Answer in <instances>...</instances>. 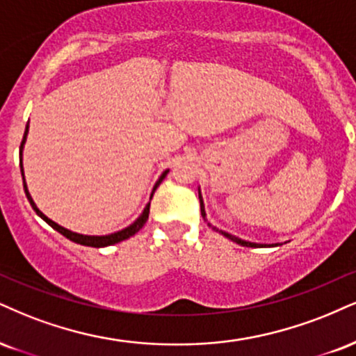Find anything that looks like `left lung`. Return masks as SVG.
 <instances>
[{
	"label": "left lung",
	"mask_w": 356,
	"mask_h": 356,
	"mask_svg": "<svg viewBox=\"0 0 356 356\" xmlns=\"http://www.w3.org/2000/svg\"><path fill=\"white\" fill-rule=\"evenodd\" d=\"M199 199H200V212H202V216L205 217V211H204V202H202V197L199 195ZM213 230H216V232H219V234H222L224 235V237H227V238H230V241H234L235 243H238V245H243V247H264V245H260V243H254V242H247V241H242V238H238V237H235V235H230V234H227V232H224V230H219L217 229V227H213V225H211Z\"/></svg>",
	"instance_id": "8db88e82"
}]
</instances>
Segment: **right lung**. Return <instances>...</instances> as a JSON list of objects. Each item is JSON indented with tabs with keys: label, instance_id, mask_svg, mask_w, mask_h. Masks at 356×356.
Instances as JSON below:
<instances>
[{
	"label": "right lung",
	"instance_id": "right-lung-1",
	"mask_svg": "<svg viewBox=\"0 0 356 356\" xmlns=\"http://www.w3.org/2000/svg\"><path fill=\"white\" fill-rule=\"evenodd\" d=\"M26 134H28V124H26V129H24L23 140H21V145H19V161H21V152H23V144H24V140H26ZM19 167H21V174H23V164H21V162H19ZM167 172H169V170H165V172L161 175L159 181L156 182V186H154L152 194H154V192H156L157 187H159V184L162 182V179L165 177ZM23 186H24V192H26V197H28L29 204H31V207L34 209V211H36V213H38V216L41 217L42 220L48 222V224H49L51 227H53L54 230H58V232H59V234H63L64 237H66V238H70V241L76 242V243H81V245H86V247H96V248H99V247L114 245V243H118V242H121V241H126V238L132 237V235H134L136 232H139V230L143 229L144 224H145V222H147V219H149V209H151V202H149L147 205H145V209H144L143 216H140L139 219H137V220L134 222V224L127 227V229L121 230V232H115V234H111V235H104V237H91V235H81V234L71 232V230L64 229V227H61V225H58V224H56V222H53L51 219H48V217H46L44 213H42V212L40 211V209L36 207V204L33 202L31 195H29V192H28L26 182H24V174H23ZM151 199H152V195H151Z\"/></svg>",
	"mask_w": 356,
	"mask_h": 356
}]
</instances>
